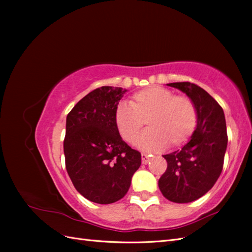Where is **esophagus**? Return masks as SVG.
<instances>
[{
  "label": "esophagus",
  "instance_id": "obj_1",
  "mask_svg": "<svg viewBox=\"0 0 252 252\" xmlns=\"http://www.w3.org/2000/svg\"><path fill=\"white\" fill-rule=\"evenodd\" d=\"M150 161V156L146 154H142V163L143 164H147Z\"/></svg>",
  "mask_w": 252,
  "mask_h": 252
}]
</instances>
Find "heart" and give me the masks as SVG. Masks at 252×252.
Segmentation results:
<instances>
[{
	"instance_id": "obj_1",
	"label": "heart",
	"mask_w": 252,
	"mask_h": 252,
	"mask_svg": "<svg viewBox=\"0 0 252 252\" xmlns=\"http://www.w3.org/2000/svg\"><path fill=\"white\" fill-rule=\"evenodd\" d=\"M113 120L121 138L128 144L135 143L146 121L148 129L140 136L138 145L143 150L158 151L166 145L174 148L186 143L195 129L197 112L188 96L150 86L135 93L129 104L120 103Z\"/></svg>"
}]
</instances>
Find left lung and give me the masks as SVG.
<instances>
[{
    "mask_svg": "<svg viewBox=\"0 0 252 252\" xmlns=\"http://www.w3.org/2000/svg\"><path fill=\"white\" fill-rule=\"evenodd\" d=\"M167 85L191 98L197 125L191 140L180 151L163 156L167 169L158 180V187L167 200L189 203L207 193L223 170L228 142L226 121L220 104L200 86L190 82Z\"/></svg>",
    "mask_w": 252,
    "mask_h": 252,
    "instance_id": "8db88e82",
    "label": "left lung"
}]
</instances>
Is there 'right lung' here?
Instances as JSON below:
<instances>
[{
  "label": "right lung",
  "instance_id": "add662e5",
  "mask_svg": "<svg viewBox=\"0 0 252 252\" xmlns=\"http://www.w3.org/2000/svg\"><path fill=\"white\" fill-rule=\"evenodd\" d=\"M125 93L118 87L96 88L67 114L66 170L74 188L94 203L124 197L141 166V152L122 140L114 125V110Z\"/></svg>",
  "mask_w": 252,
  "mask_h": 252
}]
</instances>
